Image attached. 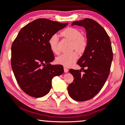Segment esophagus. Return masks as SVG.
Masks as SVG:
<instances>
[{"instance_id": "esophagus-1", "label": "esophagus", "mask_w": 125, "mask_h": 125, "mask_svg": "<svg viewBox=\"0 0 125 125\" xmlns=\"http://www.w3.org/2000/svg\"><path fill=\"white\" fill-rule=\"evenodd\" d=\"M68 71H69L68 69H67V67H64V73H67V72H68Z\"/></svg>"}]
</instances>
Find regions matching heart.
Wrapping results in <instances>:
<instances>
[{
	"label": "heart",
	"mask_w": 125,
	"mask_h": 125,
	"mask_svg": "<svg viewBox=\"0 0 125 125\" xmlns=\"http://www.w3.org/2000/svg\"><path fill=\"white\" fill-rule=\"evenodd\" d=\"M62 35L72 41V48L79 52H83L87 47V42L85 37L82 35L79 30L73 27H68L62 32ZM58 36L56 34L52 35L48 40V44L51 51L54 53H59L58 48ZM78 58L76 52L69 53H64L56 58V61L58 64L65 67H70L76 62Z\"/></svg>",
	"instance_id": "b5f03b06"
}]
</instances>
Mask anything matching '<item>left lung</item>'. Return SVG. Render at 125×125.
I'll return each instance as SVG.
<instances>
[{"instance_id":"8db88e82","label":"left lung","mask_w":125,"mask_h":125,"mask_svg":"<svg viewBox=\"0 0 125 125\" xmlns=\"http://www.w3.org/2000/svg\"><path fill=\"white\" fill-rule=\"evenodd\" d=\"M74 25L85 28L87 45L77 61L82 69L69 70L74 80L67 90L73 100L85 101L97 95L105 83L110 72L113 52L109 36L97 21L85 19L72 22V25Z\"/></svg>"}]
</instances>
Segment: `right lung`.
<instances>
[{"instance_id": "right-lung-1", "label": "right lung", "mask_w": 125, "mask_h": 125, "mask_svg": "<svg viewBox=\"0 0 125 125\" xmlns=\"http://www.w3.org/2000/svg\"><path fill=\"white\" fill-rule=\"evenodd\" d=\"M67 24L37 19L22 28L12 43V70L19 86L28 95L39 98L46 95L52 79L63 73L62 65L50 63L55 57L48 40Z\"/></svg>"}]
</instances>
